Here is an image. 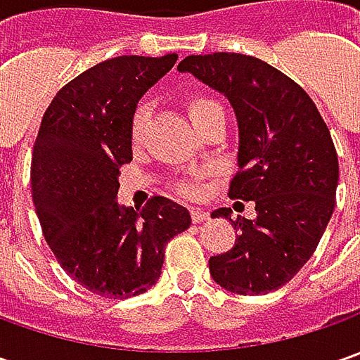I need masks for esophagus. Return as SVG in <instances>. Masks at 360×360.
<instances>
[{
    "instance_id": "esophagus-1",
    "label": "esophagus",
    "mask_w": 360,
    "mask_h": 360,
    "mask_svg": "<svg viewBox=\"0 0 360 360\" xmlns=\"http://www.w3.org/2000/svg\"><path fill=\"white\" fill-rule=\"evenodd\" d=\"M190 216H192V222L198 224V222H204L208 218V212H204L200 208H190Z\"/></svg>"
}]
</instances>
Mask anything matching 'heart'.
<instances>
[{
	"instance_id": "obj_1",
	"label": "heart",
	"mask_w": 360,
	"mask_h": 360,
	"mask_svg": "<svg viewBox=\"0 0 360 360\" xmlns=\"http://www.w3.org/2000/svg\"><path fill=\"white\" fill-rule=\"evenodd\" d=\"M186 112L192 124L194 126H200L202 122L206 118H210L216 112H222V105L218 104L212 98H206V96H194V98H188L186 102ZM146 124H148V108L144 104L136 105V110L131 112L130 118V138L134 142H138L142 138V134L146 130ZM184 192H194L190 186H182Z\"/></svg>"
}]
</instances>
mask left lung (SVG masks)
I'll return each instance as SVG.
<instances>
[{
    "label": "left lung",
    "instance_id": "left-lung-1",
    "mask_svg": "<svg viewBox=\"0 0 360 360\" xmlns=\"http://www.w3.org/2000/svg\"><path fill=\"white\" fill-rule=\"evenodd\" d=\"M222 91L238 122V172L232 200H255L256 218H230L234 246L210 258V274L236 295H266L288 283L316 250L335 210L339 158L311 96L252 56L216 51L178 63Z\"/></svg>",
    "mask_w": 360,
    "mask_h": 360
}]
</instances>
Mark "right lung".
I'll return each instance as SVG.
<instances>
[{
    "instance_id": "obj_1",
    "label": "right lung",
    "mask_w": 360,
    "mask_h": 360,
    "mask_svg": "<svg viewBox=\"0 0 360 360\" xmlns=\"http://www.w3.org/2000/svg\"><path fill=\"white\" fill-rule=\"evenodd\" d=\"M176 53L120 56L82 72L48 105L32 156V198L46 242L94 295L130 298L156 284L170 238L190 226L184 206L152 196L120 206V168L131 162L138 100L172 70Z\"/></svg>"
}]
</instances>
